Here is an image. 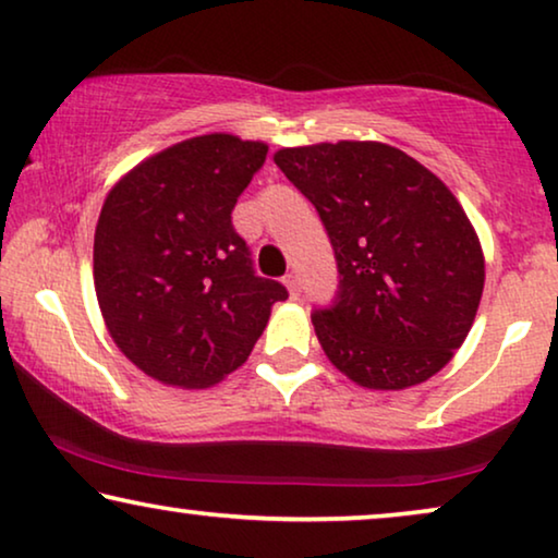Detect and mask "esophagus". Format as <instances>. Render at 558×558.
Here are the masks:
<instances>
[{"label": "esophagus", "mask_w": 558, "mask_h": 558, "mask_svg": "<svg viewBox=\"0 0 558 558\" xmlns=\"http://www.w3.org/2000/svg\"><path fill=\"white\" fill-rule=\"evenodd\" d=\"M284 284H287V289H289V294L292 296H296L302 292V284H300V274L296 271H289L287 277H284Z\"/></svg>", "instance_id": "34e87169"}]
</instances>
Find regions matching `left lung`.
<instances>
[{"label":"left lung","instance_id":"8db88e82","mask_svg":"<svg viewBox=\"0 0 558 558\" xmlns=\"http://www.w3.org/2000/svg\"><path fill=\"white\" fill-rule=\"evenodd\" d=\"M274 162L315 205L338 264L332 304L312 312L327 357L380 391L445 368L485 284L480 241L445 182L378 142L281 149Z\"/></svg>","mask_w":558,"mask_h":558}]
</instances>
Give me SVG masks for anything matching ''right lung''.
I'll use <instances>...</instances> for the list:
<instances>
[{
  "mask_svg": "<svg viewBox=\"0 0 558 558\" xmlns=\"http://www.w3.org/2000/svg\"><path fill=\"white\" fill-rule=\"evenodd\" d=\"M231 134L180 142L136 165L106 197L94 284L106 327L136 368L203 388L239 368L289 292L258 277L231 213L266 162Z\"/></svg>",
  "mask_w": 558,
  "mask_h": 558,
  "instance_id": "1",
  "label": "right lung"
}]
</instances>
